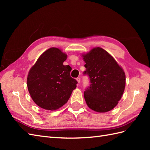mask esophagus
Returning a JSON list of instances; mask_svg holds the SVG:
<instances>
[{
  "label": "esophagus",
  "mask_w": 150,
  "mask_h": 150,
  "mask_svg": "<svg viewBox=\"0 0 150 150\" xmlns=\"http://www.w3.org/2000/svg\"><path fill=\"white\" fill-rule=\"evenodd\" d=\"M76 80H77V81L78 82V83H80V82H81L80 77H77V79H76Z\"/></svg>",
  "instance_id": "1"
}]
</instances>
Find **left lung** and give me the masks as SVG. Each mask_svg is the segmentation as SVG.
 I'll use <instances>...</instances> for the list:
<instances>
[{
    "instance_id": "8db88e82",
    "label": "left lung",
    "mask_w": 150,
    "mask_h": 150,
    "mask_svg": "<svg viewBox=\"0 0 150 150\" xmlns=\"http://www.w3.org/2000/svg\"><path fill=\"white\" fill-rule=\"evenodd\" d=\"M86 62L84 75L90 85L84 91L88 106L95 111L105 113L115 107L125 89L126 75L113 57L99 47L82 55Z\"/></svg>"
}]
</instances>
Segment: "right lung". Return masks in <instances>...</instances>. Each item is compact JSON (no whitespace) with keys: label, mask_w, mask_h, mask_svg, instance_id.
Masks as SVG:
<instances>
[{"label":"right lung","mask_w":150,"mask_h":150,"mask_svg":"<svg viewBox=\"0 0 150 150\" xmlns=\"http://www.w3.org/2000/svg\"><path fill=\"white\" fill-rule=\"evenodd\" d=\"M67 55L57 47L47 50L30 70L27 78L29 93L37 106L55 110L64 105L77 87L70 76L71 68L63 65Z\"/></svg>","instance_id":"obj_1"}]
</instances>
